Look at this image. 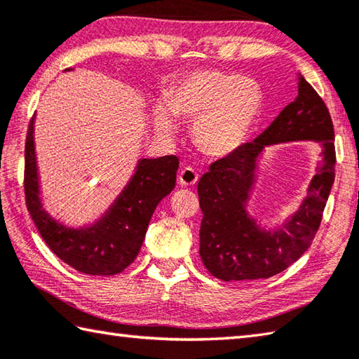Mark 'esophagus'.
<instances>
[{"label":"esophagus","instance_id":"esophagus-1","mask_svg":"<svg viewBox=\"0 0 359 359\" xmlns=\"http://www.w3.org/2000/svg\"><path fill=\"white\" fill-rule=\"evenodd\" d=\"M197 181H198V173L195 172V168L189 165L181 168V172L178 175V182L181 186H194Z\"/></svg>","mask_w":359,"mask_h":359}]
</instances>
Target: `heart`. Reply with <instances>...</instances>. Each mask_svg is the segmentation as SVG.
I'll list each match as a JSON object with an SVG mask.
<instances>
[{
    "label": "heart",
    "mask_w": 359,
    "mask_h": 359,
    "mask_svg": "<svg viewBox=\"0 0 359 359\" xmlns=\"http://www.w3.org/2000/svg\"><path fill=\"white\" fill-rule=\"evenodd\" d=\"M165 106L154 111V125L164 134L175 133L170 116L192 121V139L198 150L226 158L245 144L262 107V89L253 78L200 69L168 87Z\"/></svg>",
    "instance_id": "b5f03b06"
}]
</instances>
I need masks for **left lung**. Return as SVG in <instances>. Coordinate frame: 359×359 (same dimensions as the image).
I'll return each instance as SVG.
<instances>
[{
    "mask_svg": "<svg viewBox=\"0 0 359 359\" xmlns=\"http://www.w3.org/2000/svg\"><path fill=\"white\" fill-rule=\"evenodd\" d=\"M297 140L323 147L321 162L299 209L281 229H261L248 212L255 167L263 148ZM334 130L323 100L299 78V95L270 126L238 151L215 161L198 181L203 212L200 256L222 281L270 278L286 270L311 247L334 182Z\"/></svg>",
    "mask_w": 359,
    "mask_h": 359,
    "instance_id": "1",
    "label": "left lung"
}]
</instances>
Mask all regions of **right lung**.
I'll use <instances>...</instances> for the list:
<instances>
[{
  "instance_id": "obj_1",
  "label": "right lung",
  "mask_w": 359,
  "mask_h": 359,
  "mask_svg": "<svg viewBox=\"0 0 359 359\" xmlns=\"http://www.w3.org/2000/svg\"><path fill=\"white\" fill-rule=\"evenodd\" d=\"M70 70L73 69L65 72ZM34 118L25 145V195L26 206L40 236L57 258L81 273H120L137 258L154 209L173 191L178 158L139 159L131 180L109 209L90 225L72 228L57 222L42 205Z\"/></svg>"
}]
</instances>
